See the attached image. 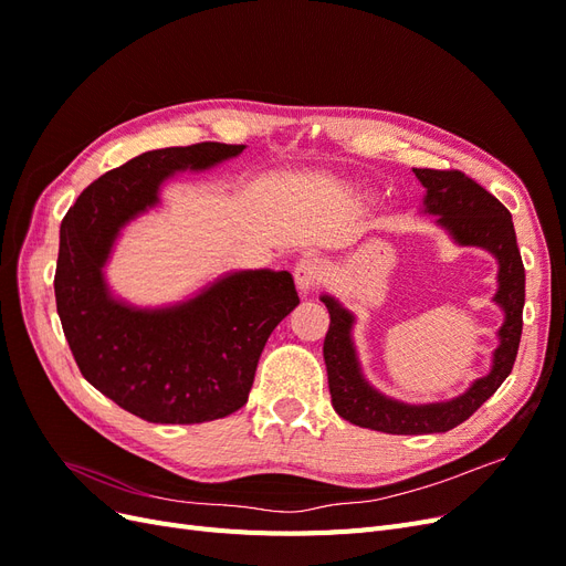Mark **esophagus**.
I'll return each instance as SVG.
<instances>
[{
    "label": "esophagus",
    "mask_w": 566,
    "mask_h": 566,
    "mask_svg": "<svg viewBox=\"0 0 566 566\" xmlns=\"http://www.w3.org/2000/svg\"><path fill=\"white\" fill-rule=\"evenodd\" d=\"M325 281V262L318 256H302L295 264V283L300 293H312V290L321 287Z\"/></svg>",
    "instance_id": "esophagus-1"
}]
</instances>
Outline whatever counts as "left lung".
<instances>
[{
    "instance_id": "1",
    "label": "left lung",
    "mask_w": 566,
    "mask_h": 566,
    "mask_svg": "<svg viewBox=\"0 0 566 566\" xmlns=\"http://www.w3.org/2000/svg\"><path fill=\"white\" fill-rule=\"evenodd\" d=\"M413 172L424 186L422 212L434 214V224L447 231L455 245L482 248L499 262V290L493 302L503 310V325L499 328V347L493 349L491 370L484 378H476L465 391L449 401L403 403L387 397L366 380L352 335L356 316L333 295H321V302L328 306L331 314L323 358L328 368L335 413L352 424L387 434L449 432L455 424L465 422L510 375L522 337L524 264L512 214L499 198H493L486 188L458 169H449V172L413 169Z\"/></svg>"
}]
</instances>
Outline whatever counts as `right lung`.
Listing matches in <instances>:
<instances>
[{"instance_id":"obj_1","label":"right lung","mask_w":566,"mask_h":566,"mask_svg":"<svg viewBox=\"0 0 566 566\" xmlns=\"http://www.w3.org/2000/svg\"><path fill=\"white\" fill-rule=\"evenodd\" d=\"M245 146L193 144L142 153L90 184L61 221L56 310L84 380L158 424L227 418L248 403L273 328L300 304L287 271L248 269L167 306H136L106 281L115 241L160 205L179 172H205Z\"/></svg>"}]
</instances>
